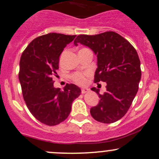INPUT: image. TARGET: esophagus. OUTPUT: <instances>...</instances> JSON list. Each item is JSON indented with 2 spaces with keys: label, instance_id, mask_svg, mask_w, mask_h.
<instances>
[{
  "label": "esophagus",
  "instance_id": "1",
  "mask_svg": "<svg viewBox=\"0 0 159 159\" xmlns=\"http://www.w3.org/2000/svg\"><path fill=\"white\" fill-rule=\"evenodd\" d=\"M88 91H89V89H88V88H82V89H81V93H87Z\"/></svg>",
  "mask_w": 159,
  "mask_h": 159
}]
</instances>
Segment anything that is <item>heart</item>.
<instances>
[{"label":"heart","mask_w":159,"mask_h":159,"mask_svg":"<svg viewBox=\"0 0 159 159\" xmlns=\"http://www.w3.org/2000/svg\"><path fill=\"white\" fill-rule=\"evenodd\" d=\"M88 73H81V72H75L71 75V79L78 85H84L86 84L87 77Z\"/></svg>","instance_id":"obj_1"}]
</instances>
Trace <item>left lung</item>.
<instances>
[{
    "label": "left lung",
    "mask_w": 159,
    "mask_h": 159,
    "mask_svg": "<svg viewBox=\"0 0 159 159\" xmlns=\"http://www.w3.org/2000/svg\"><path fill=\"white\" fill-rule=\"evenodd\" d=\"M78 43L88 46L97 55L94 82L107 83L103 94H100L98 88H91L99 95L100 101L90 113L97 121L114 123L126 114L138 91L141 79L138 53L129 42L113 31L79 35L74 41L75 46Z\"/></svg>",
    "instance_id": "8db88e82"
}]
</instances>
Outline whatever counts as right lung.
<instances>
[{
	"instance_id": "1",
	"label": "right lung",
	"mask_w": 159,
	"mask_h": 159,
	"mask_svg": "<svg viewBox=\"0 0 159 159\" xmlns=\"http://www.w3.org/2000/svg\"><path fill=\"white\" fill-rule=\"evenodd\" d=\"M75 35L50 33L36 38L23 51L19 80L23 99L36 120L48 126L59 124L69 115L81 89L66 84L63 91L54 88L52 75L58 69L59 56Z\"/></svg>"
}]
</instances>
